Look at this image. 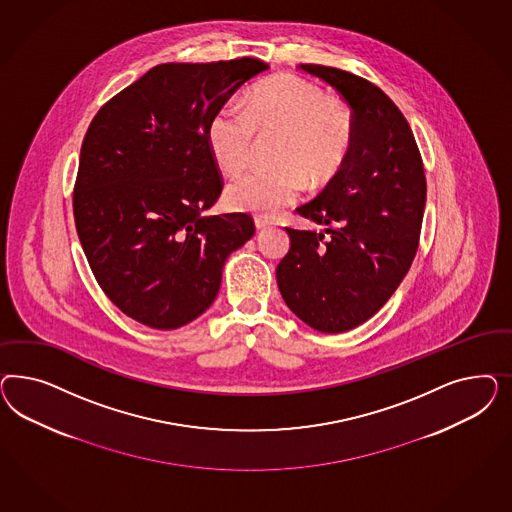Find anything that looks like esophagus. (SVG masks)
Listing matches in <instances>:
<instances>
[{"instance_id":"34e87169","label":"esophagus","mask_w":512,"mask_h":512,"mask_svg":"<svg viewBox=\"0 0 512 512\" xmlns=\"http://www.w3.org/2000/svg\"><path fill=\"white\" fill-rule=\"evenodd\" d=\"M266 227H272V221H268V219H264V217H255V229L263 231Z\"/></svg>"}]
</instances>
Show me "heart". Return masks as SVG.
I'll use <instances>...</instances> for the list:
<instances>
[{
  "instance_id": "1",
  "label": "heart",
  "mask_w": 512,
  "mask_h": 512,
  "mask_svg": "<svg viewBox=\"0 0 512 512\" xmlns=\"http://www.w3.org/2000/svg\"><path fill=\"white\" fill-rule=\"evenodd\" d=\"M257 135H281L279 169L238 176L227 186L225 201L233 210L272 217L298 201L308 184L321 189L340 176L353 150L355 116L340 97L283 73L253 88L246 110L225 105L212 116L206 140L219 171H244Z\"/></svg>"
}]
</instances>
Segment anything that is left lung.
Masks as SVG:
<instances>
[{"instance_id": "8db88e82", "label": "left lung", "mask_w": 512, "mask_h": 512, "mask_svg": "<svg viewBox=\"0 0 512 512\" xmlns=\"http://www.w3.org/2000/svg\"><path fill=\"white\" fill-rule=\"evenodd\" d=\"M349 103L355 142L340 176L296 212L325 233L287 229L291 248L276 268L279 293L306 325L338 334L387 304L419 248L426 176L400 109L366 78L302 63Z\"/></svg>"}]
</instances>
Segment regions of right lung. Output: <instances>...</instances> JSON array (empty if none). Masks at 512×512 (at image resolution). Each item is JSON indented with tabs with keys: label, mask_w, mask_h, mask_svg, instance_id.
I'll return each mask as SVG.
<instances>
[{
	"label": "right lung",
	"mask_w": 512,
	"mask_h": 512,
	"mask_svg": "<svg viewBox=\"0 0 512 512\" xmlns=\"http://www.w3.org/2000/svg\"><path fill=\"white\" fill-rule=\"evenodd\" d=\"M257 58L161 63L95 114L80 148L73 214L93 276L127 317L157 330L191 323L216 300L248 214L202 217L223 180L206 131Z\"/></svg>",
	"instance_id": "obj_1"
}]
</instances>
